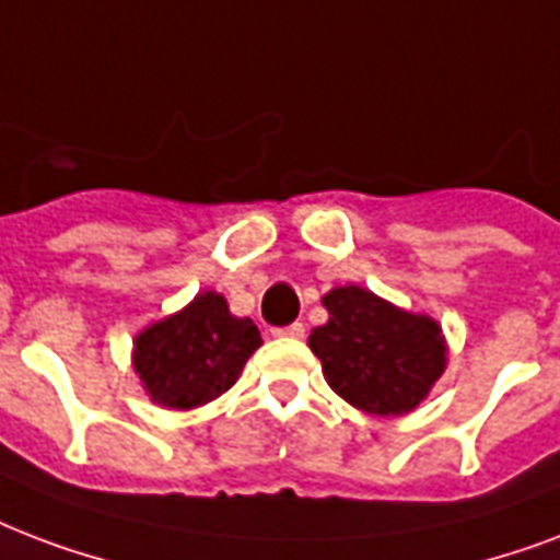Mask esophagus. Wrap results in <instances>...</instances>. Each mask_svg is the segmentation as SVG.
Segmentation results:
<instances>
[{"label":"esophagus","mask_w":560,"mask_h":560,"mask_svg":"<svg viewBox=\"0 0 560 560\" xmlns=\"http://www.w3.org/2000/svg\"><path fill=\"white\" fill-rule=\"evenodd\" d=\"M272 335H276V337H293V340H299V337L305 335V326H302V323H290V326H284V328H272Z\"/></svg>","instance_id":"1"}]
</instances>
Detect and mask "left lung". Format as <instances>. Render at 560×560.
Instances as JSON below:
<instances>
[{
  "label": "left lung",
  "instance_id": "left-lung-1",
  "mask_svg": "<svg viewBox=\"0 0 560 560\" xmlns=\"http://www.w3.org/2000/svg\"><path fill=\"white\" fill-rule=\"evenodd\" d=\"M323 305L328 319L311 328L308 347L328 387L373 417H402L420 408L450 361L441 323L358 284L331 288Z\"/></svg>",
  "mask_w": 560,
  "mask_h": 560
}]
</instances>
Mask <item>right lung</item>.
Here are the masks:
<instances>
[{
	"instance_id": "right-lung-1",
	"label": "right lung",
	"mask_w": 560,
	"mask_h": 560,
	"mask_svg": "<svg viewBox=\"0 0 560 560\" xmlns=\"http://www.w3.org/2000/svg\"><path fill=\"white\" fill-rule=\"evenodd\" d=\"M261 343L258 326L234 317L223 293L202 290L182 311L140 328L131 366L152 402L194 411L223 396Z\"/></svg>"
}]
</instances>
